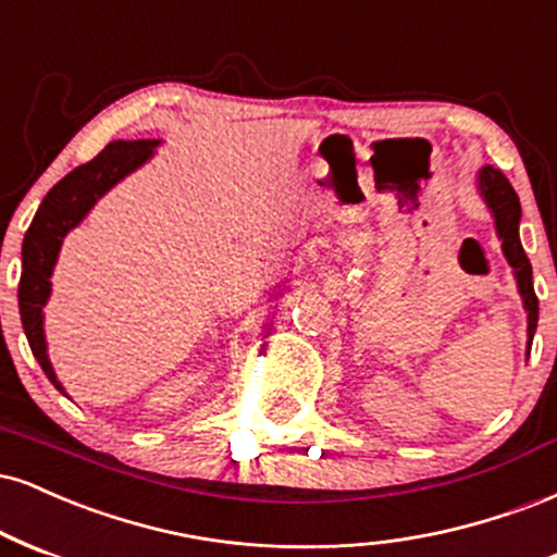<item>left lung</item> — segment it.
Segmentation results:
<instances>
[{
	"instance_id": "8db88e82",
	"label": "left lung",
	"mask_w": 557,
	"mask_h": 557,
	"mask_svg": "<svg viewBox=\"0 0 557 557\" xmlns=\"http://www.w3.org/2000/svg\"><path fill=\"white\" fill-rule=\"evenodd\" d=\"M480 189L485 195L490 211L495 215V226L503 239V252H506L508 263L513 265L516 281H519V292L524 297V307L529 312V346H532L534 331H537V318H540V302L537 294H534L532 284V263H529L524 247L519 242V219H521V202L519 195L513 193L511 182L506 180V174L498 169L485 166L480 174Z\"/></svg>"
}]
</instances>
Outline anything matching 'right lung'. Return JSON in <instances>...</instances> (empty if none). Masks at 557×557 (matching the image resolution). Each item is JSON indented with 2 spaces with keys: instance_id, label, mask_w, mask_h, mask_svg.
Returning <instances> with one entry per match:
<instances>
[{
  "instance_id": "1",
  "label": "right lung",
  "mask_w": 557,
  "mask_h": 557,
  "mask_svg": "<svg viewBox=\"0 0 557 557\" xmlns=\"http://www.w3.org/2000/svg\"><path fill=\"white\" fill-rule=\"evenodd\" d=\"M159 140H114L109 143L94 161L72 169V172L59 180L49 189L41 208L33 215L28 232L23 239V273H20L17 302L20 320H23L25 336H28L33 357L38 359L41 370L51 383L62 391L54 370H51L49 357H46L44 342V305L51 292V271H54L59 245L72 226L83 221V215L94 208V202L114 187L124 174L140 166L150 159Z\"/></svg>"
}]
</instances>
